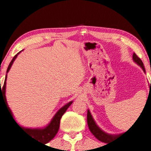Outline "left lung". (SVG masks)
<instances>
[{
	"label": "left lung",
	"instance_id": "8db88e82",
	"mask_svg": "<svg viewBox=\"0 0 151 151\" xmlns=\"http://www.w3.org/2000/svg\"><path fill=\"white\" fill-rule=\"evenodd\" d=\"M133 60L137 63V65H139V66L141 67L142 69L143 70L144 72H145V69L144 65H143L142 61L141 60V59L135 53L133 54ZM151 89V81H150V92ZM87 121H88V128H89L90 131H91V133L93 134V136L95 137L96 139H98L99 140L103 142H109L112 141L113 139H117L118 137H119L120 136L123 134H109L106 133L104 132L102 129H100L98 126V125L96 124L95 122V121L93 118L92 115H91V112H90V110L88 109V114H87ZM125 134V133H124Z\"/></svg>",
	"mask_w": 151,
	"mask_h": 151
}]
</instances>
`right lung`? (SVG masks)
<instances>
[{"instance_id":"right-lung-1","label":"right lung","mask_w":151,"mask_h":151,"mask_svg":"<svg viewBox=\"0 0 151 151\" xmlns=\"http://www.w3.org/2000/svg\"><path fill=\"white\" fill-rule=\"evenodd\" d=\"M20 53L18 52L14 57L13 58V59L12 60L11 63L9 65L8 68H7L6 71V78H5V81H4V86L1 88V86H0V101L1 99H3L4 101V103H5L7 109H8L9 112L12 118H13V120L14 121V118H13V114H12V111H11L10 108L9 107L8 104H7L6 101V79H7V73L9 72V71L10 70L11 67H12V64H13L14 61L15 60V59L17 58L18 55ZM73 101H70V102L67 103L66 104H65L64 106H62L57 112H56L55 115H54V117L52 118V119L51 120L50 123H49L47 126H45L44 128H36V129H30V128H25L22 127V126H19V124H17L16 122V121H14V122L17 124L18 126L21 128L27 134H28L29 136H31V137H33V139H37L38 141L42 142L44 143H47L49 142L50 140L53 139L55 137V136L56 135V134L58 133L59 129V126H60V118L61 117L63 116V114L65 113V112L66 111V109L69 107V106L72 104Z\"/></svg>"}]
</instances>
